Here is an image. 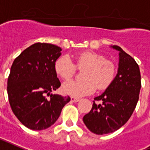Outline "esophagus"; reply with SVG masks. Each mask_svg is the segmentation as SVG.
<instances>
[{"mask_svg":"<svg viewBox=\"0 0 150 150\" xmlns=\"http://www.w3.org/2000/svg\"><path fill=\"white\" fill-rule=\"evenodd\" d=\"M71 100L72 102H78V101H79V98H71Z\"/></svg>","mask_w":150,"mask_h":150,"instance_id":"esophagus-1","label":"esophagus"}]
</instances>
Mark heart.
<instances>
[{
  "instance_id": "heart-1",
  "label": "heart",
  "mask_w": 150,
  "mask_h": 150,
  "mask_svg": "<svg viewBox=\"0 0 150 150\" xmlns=\"http://www.w3.org/2000/svg\"><path fill=\"white\" fill-rule=\"evenodd\" d=\"M75 62L79 68L86 67L83 73L85 80H70L64 83L62 90L66 94L74 98L91 94L96 87L99 90L106 89L114 79L115 65L103 55L90 51L82 52L75 57ZM76 66L70 57L61 56L56 60L54 69L61 79L67 80L74 75Z\"/></svg>"
}]
</instances>
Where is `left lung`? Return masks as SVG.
<instances>
[{"label":"left lung","instance_id":"1","mask_svg":"<svg viewBox=\"0 0 150 150\" xmlns=\"http://www.w3.org/2000/svg\"><path fill=\"white\" fill-rule=\"evenodd\" d=\"M111 47L119 52V67L116 77L105 92L94 98L92 108L83 116V122L96 134H105L117 131L132 115L139 98L141 75L133 58L120 46Z\"/></svg>","mask_w":150,"mask_h":150}]
</instances>
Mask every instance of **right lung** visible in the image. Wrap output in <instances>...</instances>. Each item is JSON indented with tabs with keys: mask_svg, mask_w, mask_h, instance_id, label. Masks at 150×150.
I'll return each instance as SVG.
<instances>
[{
	"mask_svg": "<svg viewBox=\"0 0 150 150\" xmlns=\"http://www.w3.org/2000/svg\"><path fill=\"white\" fill-rule=\"evenodd\" d=\"M61 50L55 45L38 42L23 50L11 65L7 87L9 103L15 116L27 128L50 127L70 101L69 96L51 93L60 86L54 64Z\"/></svg>",
	"mask_w": 150,
	"mask_h": 150,
	"instance_id": "add662e5",
	"label": "right lung"
}]
</instances>
